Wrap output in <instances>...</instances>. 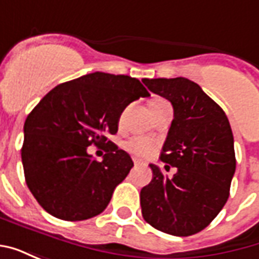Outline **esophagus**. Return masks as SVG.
I'll use <instances>...</instances> for the list:
<instances>
[{
	"instance_id": "1",
	"label": "esophagus",
	"mask_w": 259,
	"mask_h": 259,
	"mask_svg": "<svg viewBox=\"0 0 259 259\" xmlns=\"http://www.w3.org/2000/svg\"><path fill=\"white\" fill-rule=\"evenodd\" d=\"M133 162H135L136 166H137V165H141V161L140 159H137V158H133Z\"/></svg>"
}]
</instances>
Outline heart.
<instances>
[{
	"label": "heart",
	"mask_w": 259,
	"mask_h": 259,
	"mask_svg": "<svg viewBox=\"0 0 259 259\" xmlns=\"http://www.w3.org/2000/svg\"><path fill=\"white\" fill-rule=\"evenodd\" d=\"M123 147L136 157L147 158L155 151L157 143L146 136H135L127 141H124Z\"/></svg>",
	"instance_id": "heart-1"
}]
</instances>
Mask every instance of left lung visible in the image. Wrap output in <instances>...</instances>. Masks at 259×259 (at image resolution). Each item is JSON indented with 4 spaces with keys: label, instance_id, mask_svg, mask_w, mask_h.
Masks as SVG:
<instances>
[{
    "label": "left lung",
    "instance_id": "1",
    "mask_svg": "<svg viewBox=\"0 0 259 259\" xmlns=\"http://www.w3.org/2000/svg\"><path fill=\"white\" fill-rule=\"evenodd\" d=\"M143 83L174 107L161 161L178 170L166 178L157 165H150L152 180L141 189V213L163 233L191 236L205 229L229 198L236 170L230 123L222 108L191 80L144 79Z\"/></svg>",
    "mask_w": 259,
    "mask_h": 259
}]
</instances>
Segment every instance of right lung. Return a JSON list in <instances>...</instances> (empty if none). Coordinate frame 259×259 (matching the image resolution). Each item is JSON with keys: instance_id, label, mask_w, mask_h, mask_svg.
<instances>
[{"instance_id": "add662e5", "label": "right lung", "mask_w": 259, "mask_h": 259, "mask_svg": "<svg viewBox=\"0 0 259 259\" xmlns=\"http://www.w3.org/2000/svg\"><path fill=\"white\" fill-rule=\"evenodd\" d=\"M150 93L140 80L94 72L54 87L26 118L22 163L26 185L53 217L84 221L101 213L133 161L108 135L130 102ZM108 146L102 161L87 152Z\"/></svg>"}]
</instances>
